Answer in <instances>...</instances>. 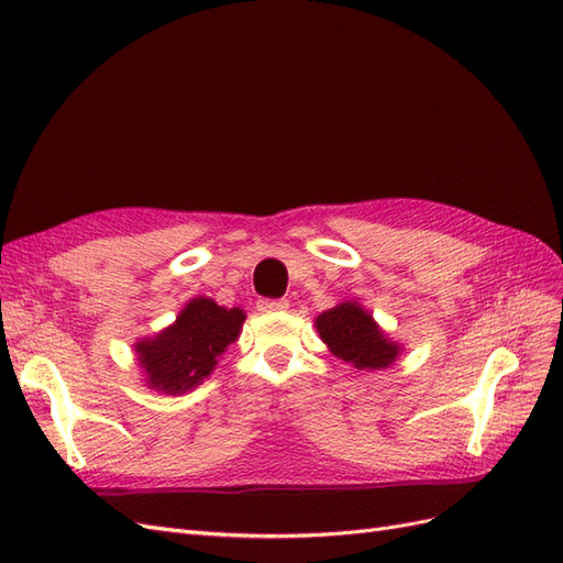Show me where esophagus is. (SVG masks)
<instances>
[{
    "instance_id": "esophagus-1",
    "label": "esophagus",
    "mask_w": 563,
    "mask_h": 563,
    "mask_svg": "<svg viewBox=\"0 0 563 563\" xmlns=\"http://www.w3.org/2000/svg\"><path fill=\"white\" fill-rule=\"evenodd\" d=\"M258 310L261 312H286L288 310V300L286 298H277V300L263 298V300H258Z\"/></svg>"
}]
</instances>
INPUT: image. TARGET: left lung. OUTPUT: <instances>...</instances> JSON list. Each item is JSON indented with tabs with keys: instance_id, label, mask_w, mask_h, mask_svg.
<instances>
[{
	"instance_id": "8db88e82",
	"label": "left lung",
	"mask_w": 563,
	"mask_h": 563,
	"mask_svg": "<svg viewBox=\"0 0 563 563\" xmlns=\"http://www.w3.org/2000/svg\"><path fill=\"white\" fill-rule=\"evenodd\" d=\"M314 327L331 354L360 371H383L395 364L404 350L356 300H343L321 312Z\"/></svg>"
}]
</instances>
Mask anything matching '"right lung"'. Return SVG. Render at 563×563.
Here are the masks:
<instances>
[{
	"instance_id": "add662e5",
	"label": "right lung",
	"mask_w": 563,
	"mask_h": 563,
	"mask_svg": "<svg viewBox=\"0 0 563 563\" xmlns=\"http://www.w3.org/2000/svg\"><path fill=\"white\" fill-rule=\"evenodd\" d=\"M242 308H223L197 296L178 312L172 327L133 343L143 383L162 395H185L207 380L244 327Z\"/></svg>"
}]
</instances>
